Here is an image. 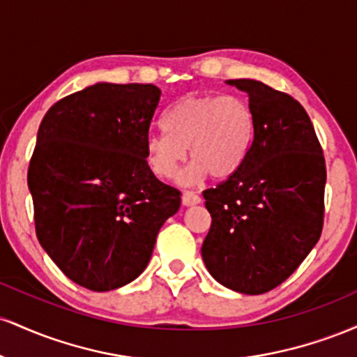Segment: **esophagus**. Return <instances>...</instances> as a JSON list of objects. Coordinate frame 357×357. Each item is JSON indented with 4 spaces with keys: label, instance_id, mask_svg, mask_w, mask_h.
Masks as SVG:
<instances>
[{
    "label": "esophagus",
    "instance_id": "esophagus-1",
    "mask_svg": "<svg viewBox=\"0 0 357 357\" xmlns=\"http://www.w3.org/2000/svg\"><path fill=\"white\" fill-rule=\"evenodd\" d=\"M181 199H183L184 206H192V204L202 203V198H199V195H196V192H192V191H186V192H184Z\"/></svg>",
    "mask_w": 357,
    "mask_h": 357
}]
</instances>
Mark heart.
I'll use <instances>...</instances> for the list:
<instances>
[{"instance_id": "b5f03b06", "label": "heart", "mask_w": 357, "mask_h": 357, "mask_svg": "<svg viewBox=\"0 0 357 357\" xmlns=\"http://www.w3.org/2000/svg\"><path fill=\"white\" fill-rule=\"evenodd\" d=\"M166 132L146 137V159L158 178H173L190 149L191 166L184 183L235 176L247 159L253 139V116L236 96L188 93L165 114Z\"/></svg>"}]
</instances>
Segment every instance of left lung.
Segmentation results:
<instances>
[{
    "mask_svg": "<svg viewBox=\"0 0 357 357\" xmlns=\"http://www.w3.org/2000/svg\"><path fill=\"white\" fill-rule=\"evenodd\" d=\"M228 84L247 92L253 139L238 173L203 191L211 227L202 255L221 285L258 296L292 275L321 238L326 159L292 96L258 80Z\"/></svg>",
    "mask_w": 357,
    "mask_h": 357,
    "instance_id": "obj_1",
    "label": "left lung"
}]
</instances>
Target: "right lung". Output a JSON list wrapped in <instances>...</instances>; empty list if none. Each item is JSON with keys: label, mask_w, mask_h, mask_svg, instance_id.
Segmentation results:
<instances>
[{"label": "right lung", "mask_w": 357, "mask_h": 357, "mask_svg": "<svg viewBox=\"0 0 357 357\" xmlns=\"http://www.w3.org/2000/svg\"><path fill=\"white\" fill-rule=\"evenodd\" d=\"M153 84H96L48 109L28 167L40 245L70 280L107 292L144 272L181 191L146 159Z\"/></svg>", "instance_id": "right-lung-1"}]
</instances>
